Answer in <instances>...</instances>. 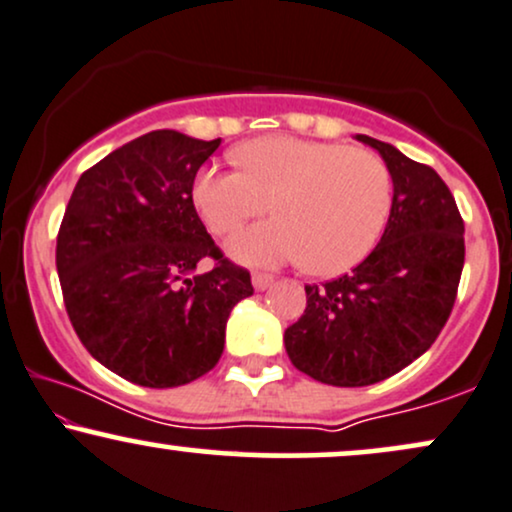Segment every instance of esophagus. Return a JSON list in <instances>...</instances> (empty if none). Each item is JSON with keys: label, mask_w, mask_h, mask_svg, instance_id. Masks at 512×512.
<instances>
[{"label": "esophagus", "mask_w": 512, "mask_h": 512, "mask_svg": "<svg viewBox=\"0 0 512 512\" xmlns=\"http://www.w3.org/2000/svg\"><path fill=\"white\" fill-rule=\"evenodd\" d=\"M274 283V276L272 274H262V272H255L252 274V286H255V291H267L269 286Z\"/></svg>", "instance_id": "esophagus-1"}]
</instances>
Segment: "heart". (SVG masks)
Returning <instances> with one entry per match:
<instances>
[{
    "mask_svg": "<svg viewBox=\"0 0 512 512\" xmlns=\"http://www.w3.org/2000/svg\"><path fill=\"white\" fill-rule=\"evenodd\" d=\"M236 162L240 171L202 169L190 190L197 214L217 236L272 207L274 221L229 240L236 260L267 267L303 260L307 272L334 276L357 267L379 243L393 181L374 152L269 135L240 145Z\"/></svg>",
    "mask_w": 512,
    "mask_h": 512,
    "instance_id": "heart-1",
    "label": "heart"
}]
</instances>
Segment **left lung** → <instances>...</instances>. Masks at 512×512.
<instances>
[{"label": "left lung", "mask_w": 512, "mask_h": 512, "mask_svg": "<svg viewBox=\"0 0 512 512\" xmlns=\"http://www.w3.org/2000/svg\"><path fill=\"white\" fill-rule=\"evenodd\" d=\"M391 171L379 245L350 274L305 286L303 317L283 334L291 362L329 386H369L427 353L451 315L465 264V224L432 166L355 135Z\"/></svg>", "instance_id": "8db88e82"}]
</instances>
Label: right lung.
Segmentation results:
<instances>
[{
	"instance_id": "add662e5",
	"label": "right lung",
	"mask_w": 512,
	"mask_h": 512,
	"mask_svg": "<svg viewBox=\"0 0 512 512\" xmlns=\"http://www.w3.org/2000/svg\"><path fill=\"white\" fill-rule=\"evenodd\" d=\"M221 140L152 131L78 178L57 236L64 305L88 353L150 389L195 381L224 353L248 269L221 255L193 205L197 169ZM215 267L195 275L200 259Z\"/></svg>"
}]
</instances>
